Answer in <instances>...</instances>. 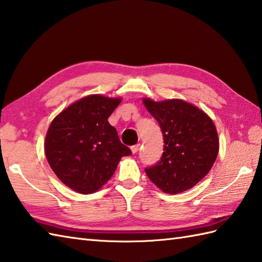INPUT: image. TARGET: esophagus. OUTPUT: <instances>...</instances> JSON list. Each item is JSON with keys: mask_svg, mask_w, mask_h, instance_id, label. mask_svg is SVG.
Masks as SVG:
<instances>
[{"mask_svg": "<svg viewBox=\"0 0 262 262\" xmlns=\"http://www.w3.org/2000/svg\"><path fill=\"white\" fill-rule=\"evenodd\" d=\"M140 147H141V144H136V145L132 146V152H133V154H136L138 151H140Z\"/></svg>", "mask_w": 262, "mask_h": 262, "instance_id": "1", "label": "esophagus"}]
</instances>
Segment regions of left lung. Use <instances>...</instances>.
I'll list each match as a JSON object with an SVG mask.
<instances>
[{"mask_svg":"<svg viewBox=\"0 0 262 262\" xmlns=\"http://www.w3.org/2000/svg\"><path fill=\"white\" fill-rule=\"evenodd\" d=\"M162 130L164 148L160 161L145 169L148 179L166 193H180L196 186L210 171L219 154L213 120L183 100L155 102L143 99Z\"/></svg>","mask_w":262,"mask_h":262,"instance_id":"1","label":"left lung"}]
</instances>
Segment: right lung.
Returning <instances> with one entry per match:
<instances>
[{
    "label": "right lung",
    "mask_w": 262,
    "mask_h": 262,
    "mask_svg": "<svg viewBox=\"0 0 262 262\" xmlns=\"http://www.w3.org/2000/svg\"><path fill=\"white\" fill-rule=\"evenodd\" d=\"M120 101L88 96L63 110L49 126L47 161L58 179L74 191L99 190L113 177L120 159L132 154L108 121Z\"/></svg>",
    "instance_id": "right-lung-1"
}]
</instances>
